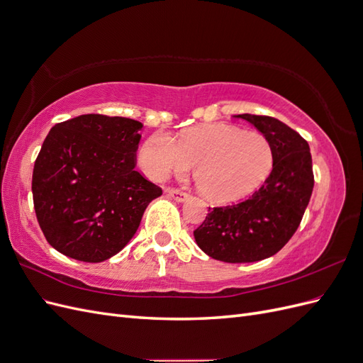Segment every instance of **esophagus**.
<instances>
[{
  "label": "esophagus",
  "mask_w": 363,
  "mask_h": 363,
  "mask_svg": "<svg viewBox=\"0 0 363 363\" xmlns=\"http://www.w3.org/2000/svg\"><path fill=\"white\" fill-rule=\"evenodd\" d=\"M164 194H167L169 199L175 200L177 203H183L186 199H188V194L177 191V189H164Z\"/></svg>",
  "instance_id": "esophagus-1"
}]
</instances>
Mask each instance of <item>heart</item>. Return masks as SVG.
<instances>
[{"instance_id":"b5f03b06","label":"heart","mask_w":363,"mask_h":363,"mask_svg":"<svg viewBox=\"0 0 363 363\" xmlns=\"http://www.w3.org/2000/svg\"><path fill=\"white\" fill-rule=\"evenodd\" d=\"M140 167L151 180L163 182L195 164L199 189L215 201L244 199L263 183L272 167L269 142L257 131L227 124H208L186 131L179 142L155 133L140 148Z\"/></svg>"}]
</instances>
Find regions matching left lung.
I'll return each instance as SVG.
<instances>
[{
  "label": "left lung",
  "instance_id": "left-lung-1",
  "mask_svg": "<svg viewBox=\"0 0 363 363\" xmlns=\"http://www.w3.org/2000/svg\"><path fill=\"white\" fill-rule=\"evenodd\" d=\"M269 142L272 171L248 200L208 207L195 242L216 260L250 263L279 252L298 228L313 191L312 156L307 140L281 121L242 113Z\"/></svg>",
  "mask_w": 363,
  "mask_h": 363
}]
</instances>
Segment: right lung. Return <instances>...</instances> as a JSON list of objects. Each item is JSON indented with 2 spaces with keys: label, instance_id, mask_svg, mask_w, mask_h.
I'll return each mask as SVG.
<instances>
[{
  "label": "right lung",
  "instance_id": "add662e5",
  "mask_svg": "<svg viewBox=\"0 0 363 363\" xmlns=\"http://www.w3.org/2000/svg\"><path fill=\"white\" fill-rule=\"evenodd\" d=\"M140 128L135 119L89 113L50 130L31 191L43 236L62 255L89 263L111 259L162 195L135 168Z\"/></svg>",
  "mask_w": 363,
  "mask_h": 363
}]
</instances>
